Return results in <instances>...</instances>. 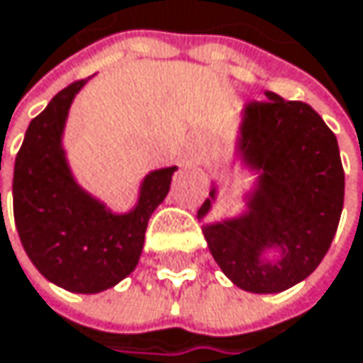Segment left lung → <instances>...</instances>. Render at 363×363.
I'll return each instance as SVG.
<instances>
[{
    "label": "left lung",
    "mask_w": 363,
    "mask_h": 363,
    "mask_svg": "<svg viewBox=\"0 0 363 363\" xmlns=\"http://www.w3.org/2000/svg\"><path fill=\"white\" fill-rule=\"evenodd\" d=\"M239 152L247 167L260 171L250 211L203 233L235 285L254 294L283 291L319 267L336 235L345 201L338 141L308 103L267 92V101L243 109ZM209 209L207 199L199 218ZM267 249H279L281 258L264 261Z\"/></svg>",
    "instance_id": "left-lung-1"
}]
</instances>
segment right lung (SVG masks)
Returning <instances> with one entry per match:
<instances>
[{"instance_id":"obj_1","label":"right lung","mask_w":363,"mask_h":363,"mask_svg":"<svg viewBox=\"0 0 363 363\" xmlns=\"http://www.w3.org/2000/svg\"><path fill=\"white\" fill-rule=\"evenodd\" d=\"M84 82L57 92L31 120L14 162L12 199L16 230L33 267L59 287L96 294L135 271L147 220L164 201L175 167L143 179L130 213L116 216L84 192L61 145L69 105Z\"/></svg>"}]
</instances>
